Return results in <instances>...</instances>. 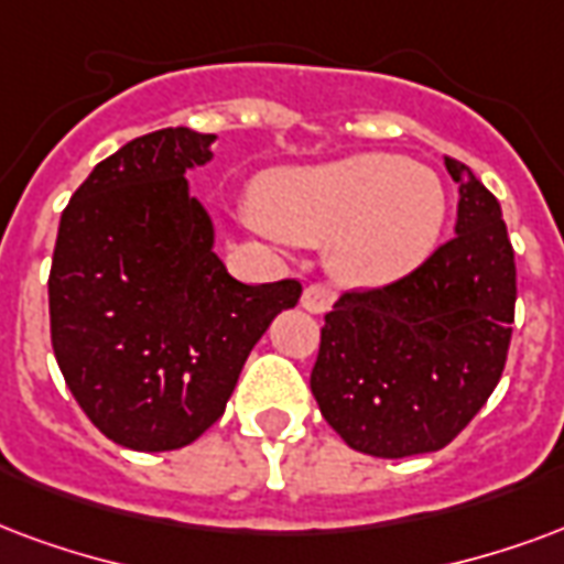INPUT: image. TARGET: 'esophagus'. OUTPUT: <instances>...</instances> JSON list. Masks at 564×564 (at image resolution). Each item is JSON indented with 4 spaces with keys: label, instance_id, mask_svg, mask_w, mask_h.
I'll return each instance as SVG.
<instances>
[{
    "label": "esophagus",
    "instance_id": "34e87169",
    "mask_svg": "<svg viewBox=\"0 0 564 564\" xmlns=\"http://www.w3.org/2000/svg\"><path fill=\"white\" fill-rule=\"evenodd\" d=\"M332 304H335V290H332V286H325V283H311V286H304V311H311V314H325V311H332Z\"/></svg>",
    "mask_w": 564,
    "mask_h": 564
}]
</instances>
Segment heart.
I'll return each mask as SVG.
<instances>
[{
    "label": "heart",
    "instance_id": "1",
    "mask_svg": "<svg viewBox=\"0 0 564 564\" xmlns=\"http://www.w3.org/2000/svg\"><path fill=\"white\" fill-rule=\"evenodd\" d=\"M257 208L283 239L328 241V265L340 281L379 286L431 257L448 194L431 166L400 154H352L271 173L257 187Z\"/></svg>",
    "mask_w": 564,
    "mask_h": 564
}]
</instances>
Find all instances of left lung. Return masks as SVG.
Returning <instances> with one entry per match:
<instances>
[{
  "label": "left lung",
  "instance_id": "1",
  "mask_svg": "<svg viewBox=\"0 0 564 564\" xmlns=\"http://www.w3.org/2000/svg\"><path fill=\"white\" fill-rule=\"evenodd\" d=\"M452 241L406 278L344 293L325 314L311 391L340 440L370 457L440 452L478 415L502 377L517 302L502 208L473 170Z\"/></svg>",
  "mask_w": 564,
  "mask_h": 564
}]
</instances>
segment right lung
<instances>
[{
	"label": "right lung",
	"mask_w": 564,
	"mask_h": 564,
	"mask_svg": "<svg viewBox=\"0 0 564 564\" xmlns=\"http://www.w3.org/2000/svg\"><path fill=\"white\" fill-rule=\"evenodd\" d=\"M215 133L164 128L95 166L68 208L50 265V337L70 394L131 452H173L215 424L271 319L302 283L248 286L215 253L187 194Z\"/></svg>",
	"instance_id": "1"
}]
</instances>
